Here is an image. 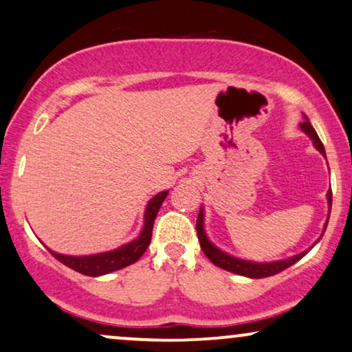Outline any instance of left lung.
<instances>
[{
	"instance_id": "obj_1",
	"label": "left lung",
	"mask_w": 352,
	"mask_h": 352,
	"mask_svg": "<svg viewBox=\"0 0 352 352\" xmlns=\"http://www.w3.org/2000/svg\"><path fill=\"white\" fill-rule=\"evenodd\" d=\"M299 126H300V130L304 131L305 135L314 141V146L317 148V151H320V153H322L324 157H327L322 141H320L317 131L314 130V126L310 124L309 118H307L305 115H304V122H302ZM327 199H328V217H327V221H324L323 232H322V235H320V239L323 237L324 230H327V226H328V219H330L331 188L328 190ZM197 232H198V240H199V245H201V250L204 252V255H206L209 260H211V263H214L216 266H219V268L226 270V271H230V273H235V274H240V276H247V278H253V279L268 278V276L281 273V271L289 268V266L297 263V261H299L302 256H305L307 253L312 250V247L315 245V243H317L320 240L318 239L317 242H315L310 248H307L305 252L297 253V255H294V256H289V258H286V260H276V261H266V263H260V261L243 260V258H237L234 255H229V253L222 252L221 248H217L214 243H212L211 240L208 239L206 230H204V209L203 208H199V214H198V219H197Z\"/></svg>"
}]
</instances>
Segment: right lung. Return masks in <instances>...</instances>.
Returning a JSON list of instances; mask_svg holds the SVG:
<instances>
[{"instance_id": "obj_1", "label": "right lung", "mask_w": 352, "mask_h": 352, "mask_svg": "<svg viewBox=\"0 0 352 352\" xmlns=\"http://www.w3.org/2000/svg\"><path fill=\"white\" fill-rule=\"evenodd\" d=\"M167 195L168 191L166 190L149 199L148 206L144 209V226L143 229H141L140 235H138L135 240H131V242L115 248V250L81 256L63 255V253H56L47 247L48 252H50L58 261H61V263L68 266V268L86 276H104L113 273V271L117 270H122L124 266L136 263V261L143 256L146 248L149 247L151 237H153L154 219L155 216H157L159 209L162 206L164 199L167 198Z\"/></svg>"}]
</instances>
